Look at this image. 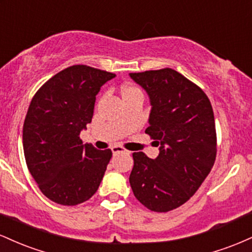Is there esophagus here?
I'll use <instances>...</instances> for the list:
<instances>
[{
    "mask_svg": "<svg viewBox=\"0 0 252 252\" xmlns=\"http://www.w3.org/2000/svg\"><path fill=\"white\" fill-rule=\"evenodd\" d=\"M111 150H112V154H114V155L121 154V153H123V154H130V152H128V150H126V149L122 148V147H120V146L112 147Z\"/></svg>",
    "mask_w": 252,
    "mask_h": 252,
    "instance_id": "esophagus-1",
    "label": "esophagus"
}]
</instances>
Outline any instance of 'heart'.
I'll list each match as a JSON object with an SVG mask.
<instances>
[{"label":"heart","mask_w":252,"mask_h":252,"mask_svg":"<svg viewBox=\"0 0 252 252\" xmlns=\"http://www.w3.org/2000/svg\"><path fill=\"white\" fill-rule=\"evenodd\" d=\"M142 94V92H141V90L138 89L137 86L128 85V86H124V88L122 89V97L123 98L135 96V94Z\"/></svg>","instance_id":"obj_1"}]
</instances>
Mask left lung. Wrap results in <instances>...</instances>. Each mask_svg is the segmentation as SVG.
<instances>
[{"mask_svg": "<svg viewBox=\"0 0 252 252\" xmlns=\"http://www.w3.org/2000/svg\"><path fill=\"white\" fill-rule=\"evenodd\" d=\"M148 94L152 110L146 129L160 146L155 160L134 153L129 176L135 198L154 212L184 205L212 169L217 134L209 97L173 68L130 73Z\"/></svg>", "mask_w": 252, "mask_h": 252, "instance_id": "8db88e82", "label": "left lung"}]
</instances>
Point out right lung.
<instances>
[{
    "mask_svg": "<svg viewBox=\"0 0 252 252\" xmlns=\"http://www.w3.org/2000/svg\"><path fill=\"white\" fill-rule=\"evenodd\" d=\"M111 72L73 65L36 91L24 123L26 163L43 195L65 206L97 192L112 152L84 144L79 137L94 116L96 94Z\"/></svg>",
    "mask_w": 252,
    "mask_h": 252,
    "instance_id": "obj_1",
    "label": "right lung"
}]
</instances>
